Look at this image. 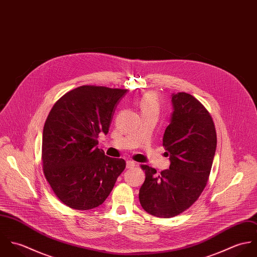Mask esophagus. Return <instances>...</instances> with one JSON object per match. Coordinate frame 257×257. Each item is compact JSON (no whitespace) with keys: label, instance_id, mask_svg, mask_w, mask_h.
Here are the masks:
<instances>
[{"label":"esophagus","instance_id":"esophagus-1","mask_svg":"<svg viewBox=\"0 0 257 257\" xmlns=\"http://www.w3.org/2000/svg\"><path fill=\"white\" fill-rule=\"evenodd\" d=\"M135 166H136V162L135 161H132V160H127L126 161V168L133 169V168H135Z\"/></svg>","mask_w":257,"mask_h":257}]
</instances>
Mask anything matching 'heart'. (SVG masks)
<instances>
[{"label": "heart", "mask_w": 257, "mask_h": 257, "mask_svg": "<svg viewBox=\"0 0 257 257\" xmlns=\"http://www.w3.org/2000/svg\"><path fill=\"white\" fill-rule=\"evenodd\" d=\"M140 107H141L142 112H146V111L158 112L159 103H158L157 95L153 92H149V93L145 94L140 101Z\"/></svg>", "instance_id": "heart-1"}]
</instances>
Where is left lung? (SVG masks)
<instances>
[{
  "label": "left lung",
  "mask_w": 257,
  "mask_h": 257,
  "mask_svg": "<svg viewBox=\"0 0 257 257\" xmlns=\"http://www.w3.org/2000/svg\"><path fill=\"white\" fill-rule=\"evenodd\" d=\"M173 113L163 137L170 159L169 169L161 171L142 165L146 180L140 189V202L148 214L175 217L190 208L205 189L217 147V133L208 110L192 95H172Z\"/></svg>",
  "instance_id": "left-lung-1"
}]
</instances>
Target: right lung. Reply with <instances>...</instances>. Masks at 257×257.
Here are the masks:
<instances>
[{"mask_svg": "<svg viewBox=\"0 0 257 257\" xmlns=\"http://www.w3.org/2000/svg\"><path fill=\"white\" fill-rule=\"evenodd\" d=\"M126 89L83 85L64 94L43 126V173L56 197L75 210L104 203L125 168L122 158L96 147L108 134L114 110Z\"/></svg>", "mask_w": 257, "mask_h": 257, "instance_id": "obj_1", "label": "right lung"}]
</instances>
